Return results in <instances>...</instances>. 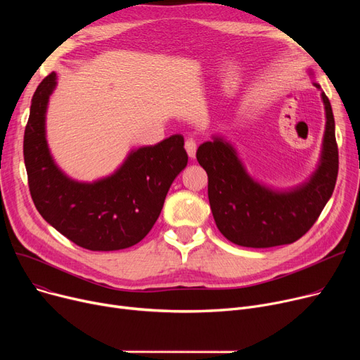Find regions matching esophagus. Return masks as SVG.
Returning a JSON list of instances; mask_svg holds the SVG:
<instances>
[{
  "label": "esophagus",
  "instance_id": "obj_1",
  "mask_svg": "<svg viewBox=\"0 0 360 360\" xmlns=\"http://www.w3.org/2000/svg\"><path fill=\"white\" fill-rule=\"evenodd\" d=\"M185 150H186L188 156H190L191 159H194V158H195V153H197V143H195L193 139H188V140L185 141Z\"/></svg>",
  "mask_w": 360,
  "mask_h": 360
}]
</instances>
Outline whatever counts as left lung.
Returning a JSON list of instances; mask_svg holds the SVG:
<instances>
[{"instance_id":"obj_1","label":"left lung","mask_w":360,"mask_h":360,"mask_svg":"<svg viewBox=\"0 0 360 360\" xmlns=\"http://www.w3.org/2000/svg\"><path fill=\"white\" fill-rule=\"evenodd\" d=\"M314 86L321 90L318 83ZM321 99L326 131L319 162L315 172L293 188L274 190L255 181L232 143L220 136L198 147L197 160L209 175L212 213L226 239L240 247L270 248L292 243L312 228L333 195L338 174L335 124L323 90Z\"/></svg>"}]
</instances>
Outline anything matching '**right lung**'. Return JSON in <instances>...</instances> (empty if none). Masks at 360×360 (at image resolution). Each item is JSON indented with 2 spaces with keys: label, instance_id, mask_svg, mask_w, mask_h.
I'll list each match as a JSON object with an SVG mask.
<instances>
[{
  "label": "right lung",
  "instance_id": "add662e5",
  "mask_svg": "<svg viewBox=\"0 0 360 360\" xmlns=\"http://www.w3.org/2000/svg\"><path fill=\"white\" fill-rule=\"evenodd\" d=\"M56 74L37 86L23 155L32 200L41 216L75 245L118 251L139 243L156 223L174 179L188 163L181 134L131 150L109 176L75 181L55 163L46 141V110Z\"/></svg>",
  "mask_w": 360,
  "mask_h": 360
}]
</instances>
